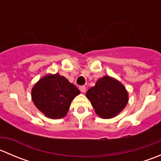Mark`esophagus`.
I'll return each mask as SVG.
<instances>
[{
	"instance_id": "34e87169",
	"label": "esophagus",
	"mask_w": 161,
	"mask_h": 161,
	"mask_svg": "<svg viewBox=\"0 0 161 161\" xmlns=\"http://www.w3.org/2000/svg\"><path fill=\"white\" fill-rule=\"evenodd\" d=\"M79 90H80L82 92H86L85 86H79Z\"/></svg>"
}]
</instances>
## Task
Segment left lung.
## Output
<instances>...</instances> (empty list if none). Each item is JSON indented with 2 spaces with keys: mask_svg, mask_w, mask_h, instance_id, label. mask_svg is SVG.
Instances as JSON below:
<instances>
[{
  "mask_svg": "<svg viewBox=\"0 0 161 161\" xmlns=\"http://www.w3.org/2000/svg\"><path fill=\"white\" fill-rule=\"evenodd\" d=\"M96 113L102 118H111L120 113L128 103V92L116 79L104 76L96 82L86 94Z\"/></svg>",
  "mask_w": 161,
  "mask_h": 161,
  "instance_id": "left-lung-1",
  "label": "left lung"
}]
</instances>
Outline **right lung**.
Wrapping results in <instances>:
<instances>
[{
  "mask_svg": "<svg viewBox=\"0 0 161 161\" xmlns=\"http://www.w3.org/2000/svg\"><path fill=\"white\" fill-rule=\"evenodd\" d=\"M79 93V89L64 76L47 75L34 86L32 99L47 117L58 119L65 116L72 100Z\"/></svg>",
  "mask_w": 161,
  "mask_h": 161,
  "instance_id": "1",
  "label": "right lung"
}]
</instances>
